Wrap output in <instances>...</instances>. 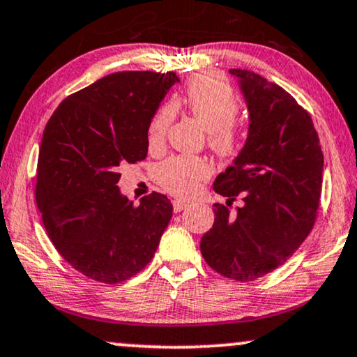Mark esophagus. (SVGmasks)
<instances>
[{"instance_id": "34e87169", "label": "esophagus", "mask_w": 357, "mask_h": 357, "mask_svg": "<svg viewBox=\"0 0 357 357\" xmlns=\"http://www.w3.org/2000/svg\"><path fill=\"white\" fill-rule=\"evenodd\" d=\"M188 207V202H184V201H179V199H174L173 201V209H174V212H181V211H184Z\"/></svg>"}]
</instances>
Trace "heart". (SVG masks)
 <instances>
[{
	"instance_id": "b5f03b06",
	"label": "heart",
	"mask_w": 357,
	"mask_h": 357,
	"mask_svg": "<svg viewBox=\"0 0 357 357\" xmlns=\"http://www.w3.org/2000/svg\"><path fill=\"white\" fill-rule=\"evenodd\" d=\"M184 103L194 119L207 132V143L219 158L236 156L242 145V135L234 123L241 102L234 90L222 80L214 77H197L189 82ZM173 105L158 108L148 125L146 139L150 150L163 146L166 132L173 120ZM209 174V168L201 158L173 156L158 168L156 179L166 191L188 197L197 191L199 184Z\"/></svg>"
}]
</instances>
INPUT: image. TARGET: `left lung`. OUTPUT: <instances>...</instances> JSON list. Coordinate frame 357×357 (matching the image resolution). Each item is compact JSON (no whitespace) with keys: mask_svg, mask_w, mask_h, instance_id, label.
I'll return each instance as SVG.
<instances>
[{"mask_svg":"<svg viewBox=\"0 0 357 357\" xmlns=\"http://www.w3.org/2000/svg\"><path fill=\"white\" fill-rule=\"evenodd\" d=\"M249 110V133L236 160L214 181L227 206L201 238L207 265L252 282L283 265L308 237L323 184V151L313 120L287 90L255 72L231 69ZM237 195L244 204L228 207Z\"/></svg>","mask_w":357,"mask_h":357,"instance_id":"8db88e82","label":"left lung"}]
</instances>
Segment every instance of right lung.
<instances>
[{
    "instance_id": "right-lung-1",
    "label": "right lung",
    "mask_w": 357,
    "mask_h": 357,
    "mask_svg": "<svg viewBox=\"0 0 357 357\" xmlns=\"http://www.w3.org/2000/svg\"><path fill=\"white\" fill-rule=\"evenodd\" d=\"M174 72H115L61 102L43 133L36 202L59 254L96 282L142 272L168 227L173 204L151 192L133 206L116 186L119 168L143 161L148 125Z\"/></svg>"
}]
</instances>
